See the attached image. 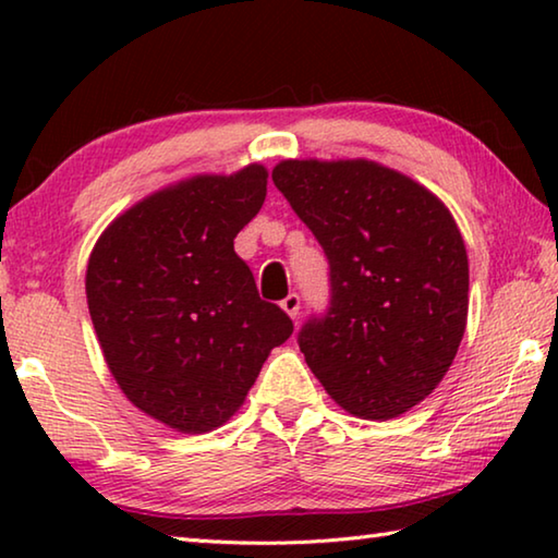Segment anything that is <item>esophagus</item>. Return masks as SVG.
Returning a JSON list of instances; mask_svg holds the SVG:
<instances>
[{
  "label": "esophagus",
  "instance_id": "obj_1",
  "mask_svg": "<svg viewBox=\"0 0 558 558\" xmlns=\"http://www.w3.org/2000/svg\"><path fill=\"white\" fill-rule=\"evenodd\" d=\"M280 307L286 310V313L295 319L300 315V295H295V292H290V295L280 302Z\"/></svg>",
  "mask_w": 558,
  "mask_h": 558
}]
</instances>
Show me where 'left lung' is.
Instances as JSON below:
<instances>
[{"label":"left lung","instance_id":"left-lung-1","mask_svg":"<svg viewBox=\"0 0 558 558\" xmlns=\"http://www.w3.org/2000/svg\"><path fill=\"white\" fill-rule=\"evenodd\" d=\"M272 182L329 260L327 315L298 337L307 366L359 418L411 411L468 325V251L448 206L369 159H282Z\"/></svg>","mask_w":558,"mask_h":558}]
</instances>
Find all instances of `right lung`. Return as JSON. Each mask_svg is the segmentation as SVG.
I'll list each match as a JSON object with an SVG mask.
<instances>
[{"label":"right lung","mask_w":558,"mask_h":558,"mask_svg":"<svg viewBox=\"0 0 558 558\" xmlns=\"http://www.w3.org/2000/svg\"><path fill=\"white\" fill-rule=\"evenodd\" d=\"M266 186L263 165L182 179L122 211L93 245L86 298L102 356L128 401L167 428L223 426L292 335L233 251Z\"/></svg>","instance_id":"add662e5"}]
</instances>
